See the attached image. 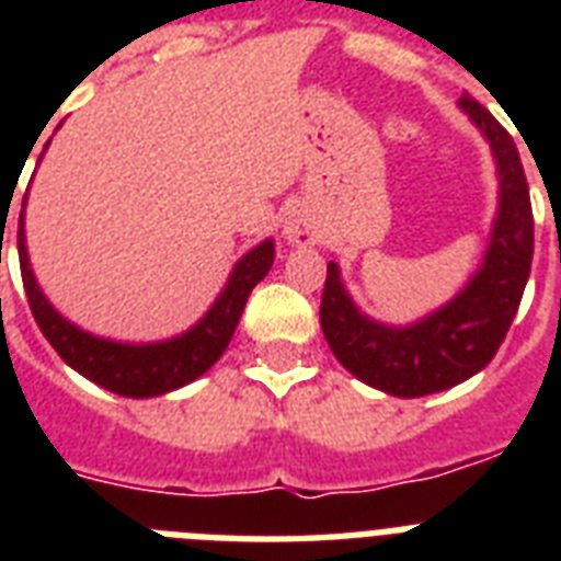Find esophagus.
I'll return each mask as SVG.
<instances>
[{"label":"esophagus","instance_id":"34e87169","mask_svg":"<svg viewBox=\"0 0 561 561\" xmlns=\"http://www.w3.org/2000/svg\"><path fill=\"white\" fill-rule=\"evenodd\" d=\"M282 236L288 238L290 244H314L317 241V232H314V224L308 218H302V215H290L288 220H285V227H282Z\"/></svg>","mask_w":561,"mask_h":561}]
</instances>
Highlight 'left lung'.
Returning a JSON list of instances; mask_svg holds the SVG:
<instances>
[{"instance_id": "obj_1", "label": "left lung", "mask_w": 561, "mask_h": 561, "mask_svg": "<svg viewBox=\"0 0 561 561\" xmlns=\"http://www.w3.org/2000/svg\"><path fill=\"white\" fill-rule=\"evenodd\" d=\"M462 113L480 127L497 162V218L486 255L469 285L413 325H383L360 314L329 262L320 325L334 358L375 390L419 399L466 381L495 358L522 306L533 262V206L513 136L469 95Z\"/></svg>"}]
</instances>
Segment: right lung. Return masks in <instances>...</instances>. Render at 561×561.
Returning a JSON list of instances; mask_svg holds the SVG:
<instances>
[{"label":"right lung","instance_id":"1","mask_svg":"<svg viewBox=\"0 0 561 561\" xmlns=\"http://www.w3.org/2000/svg\"><path fill=\"white\" fill-rule=\"evenodd\" d=\"M22 209H25V201H22ZM16 241H20L22 285H25V297H28L31 314L37 320L39 332L46 334V341L75 373L127 399H151V396H162L201 378L224 355L241 320L250 290L267 276L273 264V241L267 238L232 267L227 288L220 290L215 306L186 334L160 343H116L83 332L66 317L57 314L31 271L22 215Z\"/></svg>","mask_w":561,"mask_h":561}]
</instances>
